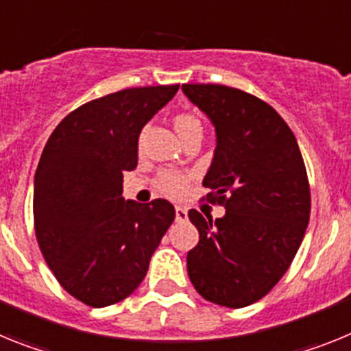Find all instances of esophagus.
I'll return each instance as SVG.
<instances>
[{"mask_svg": "<svg viewBox=\"0 0 351 351\" xmlns=\"http://www.w3.org/2000/svg\"><path fill=\"white\" fill-rule=\"evenodd\" d=\"M188 219V210L184 207H176V221H186Z\"/></svg>", "mask_w": 351, "mask_h": 351, "instance_id": "obj_1", "label": "esophagus"}]
</instances>
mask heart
Listing matches in <instances>:
<instances>
[{
  "label": "heart",
  "instance_id": "heart-1",
  "mask_svg": "<svg viewBox=\"0 0 351 351\" xmlns=\"http://www.w3.org/2000/svg\"><path fill=\"white\" fill-rule=\"evenodd\" d=\"M173 126H176V132L179 133V137H186L188 133L191 132H202V123L197 116L188 112L178 114L173 117ZM188 182H190V176L182 172H163L158 178V188L165 195L172 198H181L186 193V188H188Z\"/></svg>",
  "mask_w": 351,
  "mask_h": 351
}]
</instances>
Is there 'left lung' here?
<instances>
[{
    "label": "left lung",
    "mask_w": 351,
    "mask_h": 351,
    "mask_svg": "<svg viewBox=\"0 0 351 351\" xmlns=\"http://www.w3.org/2000/svg\"><path fill=\"white\" fill-rule=\"evenodd\" d=\"M216 128L206 198L223 218L188 213L200 241L188 276L206 300L244 308L265 297L290 267L311 213L308 172L295 135L256 96L221 84H182Z\"/></svg>",
    "instance_id": "1"
}]
</instances>
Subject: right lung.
Returning a JSON list of instances; mask_svg holds the SVG:
<instances>
[{"mask_svg":"<svg viewBox=\"0 0 351 351\" xmlns=\"http://www.w3.org/2000/svg\"><path fill=\"white\" fill-rule=\"evenodd\" d=\"M176 86L110 93L56 126L35 173L33 218L40 251L61 287L91 308L126 299L176 218L163 198L125 200L123 172L137 167L138 135Z\"/></svg>","mask_w":351,"mask_h":351,"instance_id":"add662e5","label":"right lung"}]
</instances>
